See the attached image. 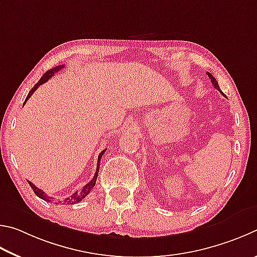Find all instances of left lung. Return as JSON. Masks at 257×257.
Here are the masks:
<instances>
[{"mask_svg":"<svg viewBox=\"0 0 257 257\" xmlns=\"http://www.w3.org/2000/svg\"><path fill=\"white\" fill-rule=\"evenodd\" d=\"M206 74H208V76H209V78L211 79V82H212V84H213V87L215 88V89H217L218 90V91H220V93H221V94H223V96H224V93L221 91V89H220V87H219V84H218V81L217 80H215V78H214V76L212 75V74H211V73H209V72H206Z\"/></svg>","mask_w":257,"mask_h":257,"instance_id":"8db88e82","label":"left lung"}]
</instances>
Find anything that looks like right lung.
<instances>
[{
    "label": "right lung",
    "mask_w": 257,
    "mask_h": 257,
    "mask_svg": "<svg viewBox=\"0 0 257 257\" xmlns=\"http://www.w3.org/2000/svg\"><path fill=\"white\" fill-rule=\"evenodd\" d=\"M63 67H64V65H58V66H55L54 67V69H51L49 71H47L46 73H45L42 78H40V80L38 81L37 83L35 84V87L30 90L29 91V93H28V96H27V98H26V100H25V102H24V105L25 103L27 102V100H28V99L31 97V94H33L36 90L38 89V87L40 84H43V83H45V82H47V81L52 78V76L54 75V73H56L57 71H61ZM105 151L106 150H102L100 154H99V156H98V161H97V169H96V173H94V176H93V178L91 179V181H90L87 185H84L82 188H81V190L79 191V192H75V193H73V194H72L70 197H67V199H65L64 200V203H67V204H74V203H76V202H80V201H82L85 196H87L90 192H91V190L92 188L94 187V185H96V182H97V177H98V173H99V166H100V159H101V157H102V155L105 154ZM29 183V185H30V187L33 188V191L35 192V194L37 195L38 197H40V199L42 200H44V201H47V202H51V201H54V199H52L51 196H47L46 195V193H44L42 190H40V188H38L37 186L36 185H34L33 183L31 182H28Z\"/></svg>",
    "instance_id": "1"
}]
</instances>
